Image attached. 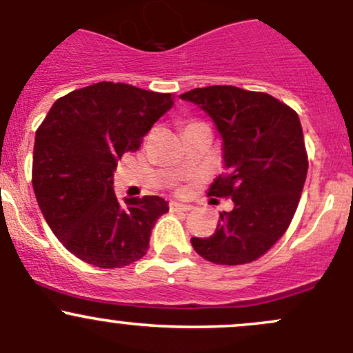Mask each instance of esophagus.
I'll list each match as a JSON object with an SVG mask.
<instances>
[{
	"mask_svg": "<svg viewBox=\"0 0 353 353\" xmlns=\"http://www.w3.org/2000/svg\"><path fill=\"white\" fill-rule=\"evenodd\" d=\"M169 208L170 212H190V210H193V206L183 205V203H177V201H170Z\"/></svg>",
	"mask_w": 353,
	"mask_h": 353,
	"instance_id": "1",
	"label": "esophagus"
}]
</instances>
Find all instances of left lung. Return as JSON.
Instances as JSON below:
<instances>
[{
  "label": "left lung",
  "instance_id": "1",
  "mask_svg": "<svg viewBox=\"0 0 353 353\" xmlns=\"http://www.w3.org/2000/svg\"><path fill=\"white\" fill-rule=\"evenodd\" d=\"M196 104L222 138L223 169L210 196H230L213 236L193 237L194 251L216 265H244L265 254L292 222L305 176L299 116L279 99L232 85L193 88L179 95Z\"/></svg>",
  "mask_w": 353,
  "mask_h": 353
}]
</instances>
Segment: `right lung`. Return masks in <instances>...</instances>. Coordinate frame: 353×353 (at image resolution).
<instances>
[{
	"instance_id": "obj_1",
	"label": "right lung",
	"mask_w": 353,
	"mask_h": 353,
	"mask_svg": "<svg viewBox=\"0 0 353 353\" xmlns=\"http://www.w3.org/2000/svg\"><path fill=\"white\" fill-rule=\"evenodd\" d=\"M172 95L101 81L58 99L35 133L32 186L49 229L71 254L99 268H123L147 254L160 196L114 193L112 174L137 152Z\"/></svg>"
}]
</instances>
